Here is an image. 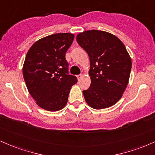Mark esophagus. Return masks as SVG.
Returning a JSON list of instances; mask_svg holds the SVG:
<instances>
[{
  "label": "esophagus",
  "mask_w": 155,
  "mask_h": 155,
  "mask_svg": "<svg viewBox=\"0 0 155 155\" xmlns=\"http://www.w3.org/2000/svg\"><path fill=\"white\" fill-rule=\"evenodd\" d=\"M77 78H78V80H80L81 78H82V74H79V75H77Z\"/></svg>",
  "instance_id": "1"
}]
</instances>
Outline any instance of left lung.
Masks as SVG:
<instances>
[{
    "label": "left lung",
    "mask_w": 155,
    "mask_h": 155,
    "mask_svg": "<svg viewBox=\"0 0 155 155\" xmlns=\"http://www.w3.org/2000/svg\"><path fill=\"white\" fill-rule=\"evenodd\" d=\"M76 39L90 60L91 86L83 91L87 104L97 110L115 105L127 86L132 67L124 45L114 34L99 30L83 31Z\"/></svg>",
    "instance_id": "8db88e82"
}]
</instances>
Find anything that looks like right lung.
<instances>
[{
	"label": "right lung",
	"instance_id": "1",
	"mask_svg": "<svg viewBox=\"0 0 155 155\" xmlns=\"http://www.w3.org/2000/svg\"><path fill=\"white\" fill-rule=\"evenodd\" d=\"M74 35L59 33L45 36L33 44L28 51L22 74L29 94L44 110L58 111L65 107L69 91L78 82L68 74L65 54Z\"/></svg>",
	"mask_w": 155,
	"mask_h": 155
}]
</instances>
